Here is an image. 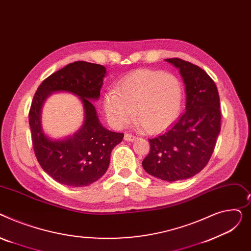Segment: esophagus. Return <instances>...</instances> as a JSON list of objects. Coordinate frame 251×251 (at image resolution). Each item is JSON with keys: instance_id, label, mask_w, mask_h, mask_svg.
Masks as SVG:
<instances>
[{"instance_id": "obj_1", "label": "esophagus", "mask_w": 251, "mask_h": 251, "mask_svg": "<svg viewBox=\"0 0 251 251\" xmlns=\"http://www.w3.org/2000/svg\"><path fill=\"white\" fill-rule=\"evenodd\" d=\"M124 139H125V141H126V142H132V141H135L137 138L135 137V136H132V135H130V134H125V137H124Z\"/></svg>"}]
</instances>
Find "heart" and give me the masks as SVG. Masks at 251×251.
<instances>
[{
    "instance_id": "heart-1",
    "label": "heart",
    "mask_w": 251,
    "mask_h": 251,
    "mask_svg": "<svg viewBox=\"0 0 251 251\" xmlns=\"http://www.w3.org/2000/svg\"><path fill=\"white\" fill-rule=\"evenodd\" d=\"M182 104V85L169 73L138 70L126 77L116 91L105 94L103 107L115 127L136 120L150 132L167 128L177 119Z\"/></svg>"
}]
</instances>
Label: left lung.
Wrapping results in <instances>:
<instances>
[{"mask_svg": "<svg viewBox=\"0 0 251 251\" xmlns=\"http://www.w3.org/2000/svg\"><path fill=\"white\" fill-rule=\"evenodd\" d=\"M165 61L182 77L185 112L149 140L151 150L142 165L154 177L171 182L193 177L208 164L221 130V111L217 86L207 73L180 58Z\"/></svg>", "mask_w": 251, "mask_h": 251, "instance_id": "1", "label": "left lung"}]
</instances>
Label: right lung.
<instances>
[{
  "label": "right lung",
  "instance_id": "right-lung-1",
  "mask_svg": "<svg viewBox=\"0 0 251 251\" xmlns=\"http://www.w3.org/2000/svg\"><path fill=\"white\" fill-rule=\"evenodd\" d=\"M106 69L101 65L75 62L44 80L34 94L29 126L38 163L55 181L69 186H87L104 174L110 154L124 134L103 126L93 102L100 97ZM67 92L79 97L84 107V123L73 136L54 140L43 131L41 110L52 93Z\"/></svg>",
  "mask_w": 251,
  "mask_h": 251
}]
</instances>
